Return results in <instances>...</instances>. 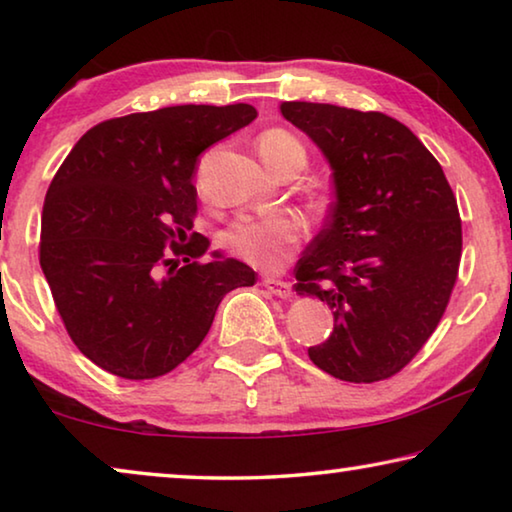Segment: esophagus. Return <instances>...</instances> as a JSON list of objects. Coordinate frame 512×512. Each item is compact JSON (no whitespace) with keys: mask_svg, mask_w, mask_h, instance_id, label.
<instances>
[{"mask_svg":"<svg viewBox=\"0 0 512 512\" xmlns=\"http://www.w3.org/2000/svg\"><path fill=\"white\" fill-rule=\"evenodd\" d=\"M262 284L264 287L273 293V296H277V298H282V300H289L291 296H293V289H291V284L289 282H284V280H277V277H271V275H266L264 280H262Z\"/></svg>","mask_w":512,"mask_h":512,"instance_id":"obj_1","label":"esophagus"}]
</instances>
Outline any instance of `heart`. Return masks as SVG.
I'll return each instance as SVG.
<instances>
[{"label":"heart","instance_id":"obj_1","mask_svg":"<svg viewBox=\"0 0 512 512\" xmlns=\"http://www.w3.org/2000/svg\"><path fill=\"white\" fill-rule=\"evenodd\" d=\"M264 162H273L289 153H302V144L287 131H266L257 142ZM223 246L232 255L259 268H277L291 257L300 241V223L287 214L239 216L223 232Z\"/></svg>","mask_w":512,"mask_h":512}]
</instances>
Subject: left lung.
<instances>
[{"mask_svg": "<svg viewBox=\"0 0 512 512\" xmlns=\"http://www.w3.org/2000/svg\"><path fill=\"white\" fill-rule=\"evenodd\" d=\"M280 112L325 155L334 183L293 287L334 314V332L309 359L354 384L393 377L452 296L463 248L452 187L427 146L384 112L309 101H282Z\"/></svg>", "mask_w": 512, "mask_h": 512, "instance_id": "left-lung-1", "label": "left lung"}]
</instances>
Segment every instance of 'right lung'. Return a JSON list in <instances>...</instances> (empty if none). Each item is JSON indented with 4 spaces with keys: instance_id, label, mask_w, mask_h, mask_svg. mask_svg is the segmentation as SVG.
I'll return each mask as SVG.
<instances>
[{
    "instance_id": "1",
    "label": "right lung",
    "mask_w": 512,
    "mask_h": 512,
    "mask_svg": "<svg viewBox=\"0 0 512 512\" xmlns=\"http://www.w3.org/2000/svg\"><path fill=\"white\" fill-rule=\"evenodd\" d=\"M255 117L248 103L135 112L90 128L60 164L40 266L67 334L99 368L167 375L201 345L225 293L255 284L219 250L198 262L210 248L198 232L180 244L194 228L198 155Z\"/></svg>"
}]
</instances>
